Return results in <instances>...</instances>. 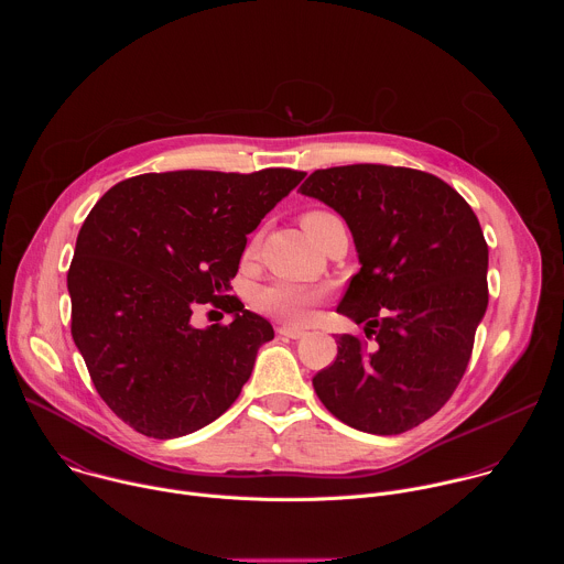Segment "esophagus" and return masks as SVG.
I'll use <instances>...</instances> for the list:
<instances>
[{
  "label": "esophagus",
  "instance_id": "1",
  "mask_svg": "<svg viewBox=\"0 0 564 564\" xmlns=\"http://www.w3.org/2000/svg\"><path fill=\"white\" fill-rule=\"evenodd\" d=\"M276 333H279L281 337H288V339H301V337L305 335V330H301V328H290V326H279Z\"/></svg>",
  "mask_w": 564,
  "mask_h": 564
}]
</instances>
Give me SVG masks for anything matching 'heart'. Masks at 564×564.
Listing matches in <instances>:
<instances>
[{"instance_id":"obj_1","label":"heart","mask_w":564,"mask_h":564,"mask_svg":"<svg viewBox=\"0 0 564 564\" xmlns=\"http://www.w3.org/2000/svg\"><path fill=\"white\" fill-rule=\"evenodd\" d=\"M335 220H339V218L333 216L330 212H321V209H310V212L301 214V225L314 240H318L321 234H324L326 227ZM252 252H254V246L248 248V254H252ZM321 299H324V290L321 288L279 279V281H272L257 290L254 305L259 312H263L276 321H283V324L301 326L312 316V312Z\"/></svg>"}]
</instances>
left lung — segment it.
Here are the masks:
<instances>
[{"instance_id":"8db88e82","label":"left lung","mask_w":564,"mask_h":564,"mask_svg":"<svg viewBox=\"0 0 564 564\" xmlns=\"http://www.w3.org/2000/svg\"><path fill=\"white\" fill-rule=\"evenodd\" d=\"M348 223L361 270L337 312L364 337H337L312 386L344 424L399 435L433 417L464 377L489 305V248L470 205L442 178L390 165L316 170L299 189Z\"/></svg>"}]
</instances>
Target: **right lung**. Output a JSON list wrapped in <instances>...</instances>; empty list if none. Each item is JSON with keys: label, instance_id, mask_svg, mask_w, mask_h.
Returning <instances> with one entry per match:
<instances>
[{"label": "right lung", "instance_id": "1", "mask_svg": "<svg viewBox=\"0 0 564 564\" xmlns=\"http://www.w3.org/2000/svg\"><path fill=\"white\" fill-rule=\"evenodd\" d=\"M305 172H167L113 185L79 227L66 274L70 335L105 404L172 440L220 417L250 379L270 321L231 296L248 234ZM235 314L191 326L196 304Z\"/></svg>", "mask_w": 564, "mask_h": 564}]
</instances>
